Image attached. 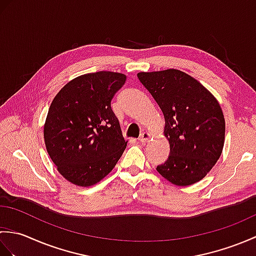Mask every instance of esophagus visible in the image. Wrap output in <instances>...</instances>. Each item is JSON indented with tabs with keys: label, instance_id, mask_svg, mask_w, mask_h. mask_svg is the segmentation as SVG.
<instances>
[{
	"label": "esophagus",
	"instance_id": "34e87169",
	"mask_svg": "<svg viewBox=\"0 0 256 256\" xmlns=\"http://www.w3.org/2000/svg\"><path fill=\"white\" fill-rule=\"evenodd\" d=\"M150 135L148 133L143 132L142 134H140V142H142V143H148V140H150Z\"/></svg>",
	"mask_w": 256,
	"mask_h": 256
}]
</instances>
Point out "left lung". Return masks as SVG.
I'll return each mask as SVG.
<instances>
[{
  "label": "left lung",
  "mask_w": 256,
  "mask_h": 256,
  "mask_svg": "<svg viewBox=\"0 0 256 256\" xmlns=\"http://www.w3.org/2000/svg\"><path fill=\"white\" fill-rule=\"evenodd\" d=\"M140 82L164 114L167 160L156 170L176 186L206 177L220 158L226 121L218 100L198 80L177 69L138 72Z\"/></svg>",
  "instance_id": "obj_1"
}]
</instances>
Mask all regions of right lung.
<instances>
[{"instance_id": "obj_1", "label": "right lung", "mask_w": 256, "mask_h": 256, "mask_svg": "<svg viewBox=\"0 0 256 256\" xmlns=\"http://www.w3.org/2000/svg\"><path fill=\"white\" fill-rule=\"evenodd\" d=\"M125 80L120 72L86 74L54 98L44 125L46 150L60 175L76 186L102 180L126 148L111 108L112 98Z\"/></svg>"}]
</instances>
